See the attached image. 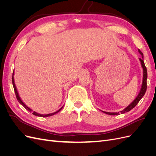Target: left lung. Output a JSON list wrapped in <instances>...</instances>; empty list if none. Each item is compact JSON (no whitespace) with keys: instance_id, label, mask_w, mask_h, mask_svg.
Listing matches in <instances>:
<instances>
[{"instance_id":"8db88e82","label":"left lung","mask_w":156,"mask_h":156,"mask_svg":"<svg viewBox=\"0 0 156 156\" xmlns=\"http://www.w3.org/2000/svg\"><path fill=\"white\" fill-rule=\"evenodd\" d=\"M139 52L140 53V54L141 55V56H142V58H139V60L140 61L141 65H142V67L143 68V84H142V87H141V89H140L139 95L137 96V97L135 98V100L133 102H132L129 105H128L126 108H125L124 110L121 111L120 112H108L103 111V112L106 113V114L110 115H120V113H121V114H124V113H125V112H129V111H131L132 109V108H133L136 105H137V103L141 100V98H142L144 96V94H145V92L146 91V88H147V83H146V80H147V76H148L147 69H146V68L145 66L144 62V61H143V54L142 52H141L139 49Z\"/></svg>"}]
</instances>
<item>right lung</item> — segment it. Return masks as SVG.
Masks as SVG:
<instances>
[{"mask_svg": "<svg viewBox=\"0 0 156 156\" xmlns=\"http://www.w3.org/2000/svg\"><path fill=\"white\" fill-rule=\"evenodd\" d=\"M13 73H14V72H13V76H12V84H13V88H14V91H15V94H16V98H17V100H18V101L20 102L21 104L27 110V111H29V112H32V109H30V108H29L27 106H26V105L24 103H23L22 101H21V98H20V96H19V94H18V92H17V88H16V85H15V83H14V79H13ZM62 107H61L60 109L58 110V111H57L56 112H53V113H51V114H48V115H40V114H38V113H37V112H32V114L34 115H35V116H41V117H47V116H52V115H54L55 114H56V113H57V112H58L61 109H62Z\"/></svg>", "mask_w": 156, "mask_h": 156, "instance_id": "1", "label": "right lung"}]
</instances>
